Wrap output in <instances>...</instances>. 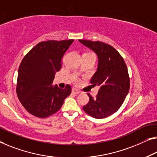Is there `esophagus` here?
<instances>
[{
    "label": "esophagus",
    "instance_id": "1",
    "mask_svg": "<svg viewBox=\"0 0 157 157\" xmlns=\"http://www.w3.org/2000/svg\"><path fill=\"white\" fill-rule=\"evenodd\" d=\"M72 92H73L74 94H78L81 93V91L78 90V89H76V88H72Z\"/></svg>",
    "mask_w": 157,
    "mask_h": 157
}]
</instances>
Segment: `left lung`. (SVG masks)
Returning a JSON list of instances; mask_svg holds the SVG:
<instances>
[{
    "label": "left lung",
    "instance_id": "left-lung-1",
    "mask_svg": "<svg viewBox=\"0 0 157 157\" xmlns=\"http://www.w3.org/2000/svg\"><path fill=\"white\" fill-rule=\"evenodd\" d=\"M79 41L92 49L98 57V70L90 83L93 86H100V89L95 98L88 93L89 102L83 109L90 117L104 119L117 112L128 93L130 77L127 66L112 45L88 40Z\"/></svg>",
    "mask_w": 157,
    "mask_h": 157
}]
</instances>
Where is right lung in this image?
<instances>
[{"label": "right lung", "instance_id": "right-lung-1", "mask_svg": "<svg viewBox=\"0 0 157 157\" xmlns=\"http://www.w3.org/2000/svg\"><path fill=\"white\" fill-rule=\"evenodd\" d=\"M73 39L38 43L24 57L18 69L16 92L20 102L31 114L46 118L60 109L71 92L52 86L56 72L62 68L64 52Z\"/></svg>", "mask_w": 157, "mask_h": 157}]
</instances>
